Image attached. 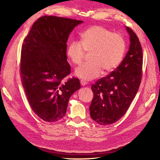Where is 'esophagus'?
Listing matches in <instances>:
<instances>
[{
    "mask_svg": "<svg viewBox=\"0 0 160 160\" xmlns=\"http://www.w3.org/2000/svg\"><path fill=\"white\" fill-rule=\"evenodd\" d=\"M80 84H81V85L82 86H86V84H87V82H86L85 81V80H80Z\"/></svg>",
    "mask_w": 160,
    "mask_h": 160,
    "instance_id": "1",
    "label": "esophagus"
}]
</instances>
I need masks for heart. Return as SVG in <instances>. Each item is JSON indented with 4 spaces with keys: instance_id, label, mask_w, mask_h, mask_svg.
Wrapping results in <instances>:
<instances>
[{
    "instance_id": "b5f03b06",
    "label": "heart",
    "mask_w": 160,
    "mask_h": 160,
    "mask_svg": "<svg viewBox=\"0 0 160 160\" xmlns=\"http://www.w3.org/2000/svg\"><path fill=\"white\" fill-rule=\"evenodd\" d=\"M81 40L72 41L68 45L67 56L76 65L82 62L86 52H90V60L77 68L76 75L85 81L95 79L103 70L110 72L120 65L126 50L125 39L102 26L94 25L85 30Z\"/></svg>"
}]
</instances>
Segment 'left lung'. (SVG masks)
Here are the masks:
<instances>
[{
  "instance_id": "1",
  "label": "left lung",
  "mask_w": 160,
  "mask_h": 160,
  "mask_svg": "<svg viewBox=\"0 0 160 160\" xmlns=\"http://www.w3.org/2000/svg\"><path fill=\"white\" fill-rule=\"evenodd\" d=\"M126 29L130 36L129 52L115 71L91 86L94 97L89 107L90 117L101 125L112 124L125 115L141 83L142 48L134 31Z\"/></svg>"
}]
</instances>
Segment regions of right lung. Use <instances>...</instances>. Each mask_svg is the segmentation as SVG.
Listing matches in <instances>:
<instances>
[{"mask_svg": "<svg viewBox=\"0 0 160 160\" xmlns=\"http://www.w3.org/2000/svg\"><path fill=\"white\" fill-rule=\"evenodd\" d=\"M82 22L45 15L34 22L24 39L21 82L32 110L44 121L63 118L70 97L80 88L78 78L62 80L71 72L66 56L69 35Z\"/></svg>", "mask_w": 160, "mask_h": 160, "instance_id": "obj_1", "label": "right lung"}]
</instances>
